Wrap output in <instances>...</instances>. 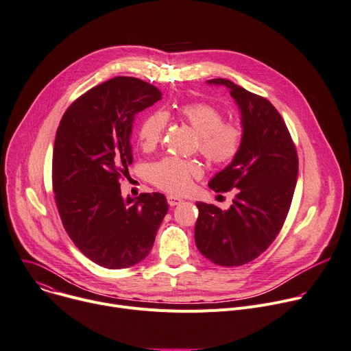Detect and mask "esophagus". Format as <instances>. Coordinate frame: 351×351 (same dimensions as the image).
Returning <instances> with one entry per match:
<instances>
[{
  "instance_id": "obj_1",
  "label": "esophagus",
  "mask_w": 351,
  "mask_h": 351,
  "mask_svg": "<svg viewBox=\"0 0 351 351\" xmlns=\"http://www.w3.org/2000/svg\"><path fill=\"white\" fill-rule=\"evenodd\" d=\"M167 202H169L170 206H176V205L181 204L182 199L178 198V197H176V195H169V197H167Z\"/></svg>"
}]
</instances>
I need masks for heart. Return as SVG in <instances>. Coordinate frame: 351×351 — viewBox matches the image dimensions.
Here are the masks:
<instances>
[{"instance_id": "1", "label": "heart", "mask_w": 351, "mask_h": 351, "mask_svg": "<svg viewBox=\"0 0 351 351\" xmlns=\"http://www.w3.org/2000/svg\"><path fill=\"white\" fill-rule=\"evenodd\" d=\"M180 117L199 136V152L213 166H228L239 154L243 143V130L236 123H223L225 117L217 106L209 104H186L180 108ZM163 112L147 117L139 128V141L143 147L156 146L166 129ZM201 176L197 161L180 157H166L150 170L152 181L171 194H184L191 188L193 178Z\"/></svg>"}]
</instances>
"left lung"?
<instances>
[{
    "mask_svg": "<svg viewBox=\"0 0 351 351\" xmlns=\"http://www.w3.org/2000/svg\"><path fill=\"white\" fill-rule=\"evenodd\" d=\"M206 84L229 90L239 108L243 143L232 163L209 181L217 193L236 190L230 208L197 202L195 245L215 264L243 265L271 245L282 228L298 178V156L268 99L226 78Z\"/></svg>",
    "mask_w": 351,
    "mask_h": 351,
    "instance_id": "1",
    "label": "left lung"
}]
</instances>
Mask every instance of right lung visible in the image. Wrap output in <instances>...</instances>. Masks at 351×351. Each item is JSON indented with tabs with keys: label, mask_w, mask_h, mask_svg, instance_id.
<instances>
[{
	"label": "right lung",
	"mask_w": 351,
	"mask_h": 351,
	"mask_svg": "<svg viewBox=\"0 0 351 351\" xmlns=\"http://www.w3.org/2000/svg\"><path fill=\"white\" fill-rule=\"evenodd\" d=\"M158 99L154 86L115 77L77 98L58 128L51 180L63 226L78 250L105 268L141 263L169 210L163 194L123 198L119 184L133 160L132 122Z\"/></svg>",
	"instance_id": "add662e5"
}]
</instances>
